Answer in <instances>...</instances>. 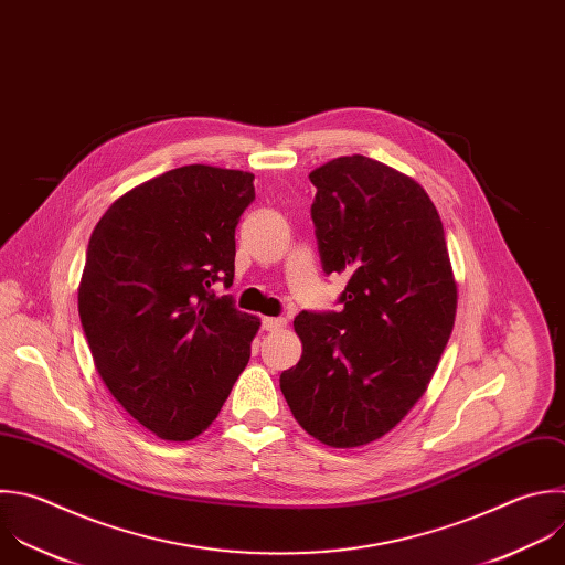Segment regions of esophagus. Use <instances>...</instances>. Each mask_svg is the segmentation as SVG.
Wrapping results in <instances>:
<instances>
[{
  "mask_svg": "<svg viewBox=\"0 0 565 565\" xmlns=\"http://www.w3.org/2000/svg\"><path fill=\"white\" fill-rule=\"evenodd\" d=\"M262 328L268 330V332H277V330L286 328V319L284 317H264Z\"/></svg>",
  "mask_w": 565,
  "mask_h": 565,
  "instance_id": "esophagus-1",
  "label": "esophagus"
}]
</instances>
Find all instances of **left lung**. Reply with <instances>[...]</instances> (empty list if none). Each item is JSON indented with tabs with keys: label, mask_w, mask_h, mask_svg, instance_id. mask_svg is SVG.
<instances>
[{
	"label": "left lung",
	"mask_w": 565,
	"mask_h": 565,
	"mask_svg": "<svg viewBox=\"0 0 565 565\" xmlns=\"http://www.w3.org/2000/svg\"><path fill=\"white\" fill-rule=\"evenodd\" d=\"M326 275H348L339 312L295 317L303 343L281 372L299 426L332 448L391 433L426 393L457 312L439 213L424 188L363 154L310 172Z\"/></svg>",
	"instance_id": "8db88e82"
}]
</instances>
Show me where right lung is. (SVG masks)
I'll return each mask as SVG.
<instances>
[{"label": "right lung", "mask_w": 565, "mask_h": 565, "mask_svg": "<svg viewBox=\"0 0 565 565\" xmlns=\"http://www.w3.org/2000/svg\"><path fill=\"white\" fill-rule=\"evenodd\" d=\"M255 174L204 163L168 170L97 222L79 319L110 395L166 441L202 435L250 359L259 319L215 297L235 277V228Z\"/></svg>", "instance_id": "1"}]
</instances>
